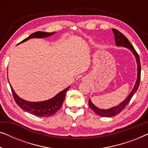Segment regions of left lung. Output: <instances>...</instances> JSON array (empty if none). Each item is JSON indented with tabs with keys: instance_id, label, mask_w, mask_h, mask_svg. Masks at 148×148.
<instances>
[{
	"instance_id": "1",
	"label": "left lung",
	"mask_w": 148,
	"mask_h": 148,
	"mask_svg": "<svg viewBox=\"0 0 148 148\" xmlns=\"http://www.w3.org/2000/svg\"><path fill=\"white\" fill-rule=\"evenodd\" d=\"M112 32L114 35L115 44H116V45L117 46H123V47L127 48L129 50H130L132 52V53L134 54V56H135L137 64V77L135 86L133 87L132 91H131L129 96L127 97V98L125 99L124 101H123L121 104H119L116 106L112 107V108L109 109H100L95 106V105L92 102V101H91L90 98L88 102L90 108L91 109H92V110L94 111L96 114H98L100 116L105 117L114 116L115 115L119 114V113L125 108V107L128 104V103L129 102H130L131 99L133 97V94L137 92V89L139 88L141 78V64L138 54H137V52L135 51V48H133V46L132 45H131V44L130 43V42L129 41L128 39H127L121 32L118 31V30L116 29H112Z\"/></svg>"
}]
</instances>
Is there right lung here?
<instances>
[{"label":"right lung","mask_w":148,"mask_h":148,"mask_svg":"<svg viewBox=\"0 0 148 148\" xmlns=\"http://www.w3.org/2000/svg\"><path fill=\"white\" fill-rule=\"evenodd\" d=\"M55 34V32H51V33H48V32H36L31 34L29 37L25 38L23 41H21L20 43L27 41L29 40L30 38H47L49 36L53 35ZM19 43V44H20ZM10 87H11L12 93H13V98L15 99V102L17 103L21 109L26 112L30 113V114H34L36 116H40V117H48L52 115L57 112L59 109L61 108L62 103L64 102V98H65L66 93L67 92L69 88H68L64 89V90L58 93L54 96L53 98L49 99L48 100L42 101V102H29L23 100L18 96L16 93L14 92L13 88L9 84Z\"/></svg>","instance_id":"right-lung-1"}]
</instances>
